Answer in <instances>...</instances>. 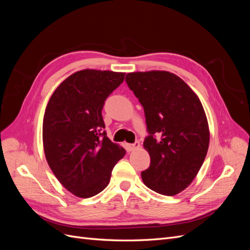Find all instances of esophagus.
Listing matches in <instances>:
<instances>
[{
	"mask_svg": "<svg viewBox=\"0 0 250 250\" xmlns=\"http://www.w3.org/2000/svg\"><path fill=\"white\" fill-rule=\"evenodd\" d=\"M140 147V143L139 141H137L133 144H127V149L129 151H134L135 149H138Z\"/></svg>",
	"mask_w": 250,
	"mask_h": 250,
	"instance_id": "obj_1",
	"label": "esophagus"
}]
</instances>
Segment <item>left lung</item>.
<instances>
[{"instance_id": "1", "label": "left lung", "mask_w": 250, "mask_h": 250, "mask_svg": "<svg viewBox=\"0 0 250 250\" xmlns=\"http://www.w3.org/2000/svg\"><path fill=\"white\" fill-rule=\"evenodd\" d=\"M125 80L143 105L149 132L144 184L162 195H176L191 185L208 153L209 129L202 104L183 79L167 71L128 73Z\"/></svg>"}]
</instances>
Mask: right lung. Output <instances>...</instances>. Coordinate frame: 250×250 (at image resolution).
<instances>
[{"label": "right lung", "instance_id": "right-lung-1", "mask_svg": "<svg viewBox=\"0 0 250 250\" xmlns=\"http://www.w3.org/2000/svg\"><path fill=\"white\" fill-rule=\"evenodd\" d=\"M124 76L112 71H78L60 83L48 102L42 122L44 155L59 183L77 197L103 191L126 153L102 131L104 102Z\"/></svg>", "mask_w": 250, "mask_h": 250}]
</instances>
